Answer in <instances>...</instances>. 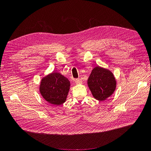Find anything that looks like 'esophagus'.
I'll use <instances>...</instances> for the list:
<instances>
[{"label":"esophagus","instance_id":"obj_1","mask_svg":"<svg viewBox=\"0 0 151 151\" xmlns=\"http://www.w3.org/2000/svg\"><path fill=\"white\" fill-rule=\"evenodd\" d=\"M75 82H76V83L77 84H81V83H82V80L80 79H76L75 80Z\"/></svg>","mask_w":151,"mask_h":151}]
</instances>
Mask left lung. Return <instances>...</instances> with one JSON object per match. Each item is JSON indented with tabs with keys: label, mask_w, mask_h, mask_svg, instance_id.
<instances>
[{
	"label": "left lung",
	"mask_w": 151,
	"mask_h": 151,
	"mask_svg": "<svg viewBox=\"0 0 151 151\" xmlns=\"http://www.w3.org/2000/svg\"><path fill=\"white\" fill-rule=\"evenodd\" d=\"M88 84L93 96L99 101L110 96L116 88V81L112 73L100 67L94 68Z\"/></svg>",
	"instance_id": "1"
}]
</instances>
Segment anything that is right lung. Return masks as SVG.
<instances>
[{
  "label": "right lung",
  "mask_w": 151,
  "mask_h": 151,
  "mask_svg": "<svg viewBox=\"0 0 151 151\" xmlns=\"http://www.w3.org/2000/svg\"><path fill=\"white\" fill-rule=\"evenodd\" d=\"M70 89V81L58 72H53L41 81L40 91L47 101L60 105L65 101Z\"/></svg>",
  "instance_id": "obj_1"
}]
</instances>
